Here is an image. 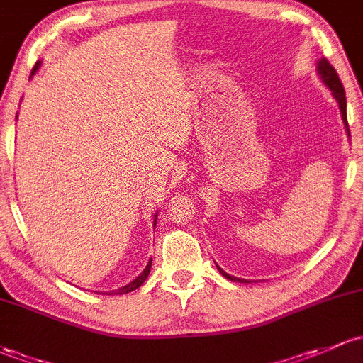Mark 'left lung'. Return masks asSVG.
<instances>
[{
  "instance_id": "8db88e82",
  "label": "left lung",
  "mask_w": 363,
  "mask_h": 363,
  "mask_svg": "<svg viewBox=\"0 0 363 363\" xmlns=\"http://www.w3.org/2000/svg\"><path fill=\"white\" fill-rule=\"evenodd\" d=\"M318 72H320V76H322L323 83L327 84V88H329L330 91H333L334 99L337 100L339 108H341L342 121H345L346 130H348V119H346V96H345V88H342V83H341V79H339V76H337L336 69H334L333 65H330L329 62L325 60V58H322V60L318 62ZM348 133H350V130H348ZM216 267H218V264H216ZM218 270H220V274H221V275L227 277L228 280H233V282H245V280H242V279H237V277L228 275L227 272L221 270L220 267H218Z\"/></svg>"
}]
</instances>
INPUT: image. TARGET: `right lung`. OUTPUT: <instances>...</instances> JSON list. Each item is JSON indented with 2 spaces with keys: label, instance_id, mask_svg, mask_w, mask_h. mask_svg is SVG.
<instances>
[{
  "label": "right lung",
  "instance_id": "obj_1",
  "mask_svg": "<svg viewBox=\"0 0 363 363\" xmlns=\"http://www.w3.org/2000/svg\"><path fill=\"white\" fill-rule=\"evenodd\" d=\"M38 67H40V64H36V67L33 69V74L38 71ZM155 221H157V220H154V225H155ZM150 267H152V259L149 261V264H147V267H145V270H143L142 274H140L138 277H136V279L133 280V282H130V284H128V286L121 287V289H118V291H112L111 294H126V292H131V291L138 289V287L142 286L143 282H145L147 277H149V274H150Z\"/></svg>",
  "mask_w": 363,
  "mask_h": 363
}]
</instances>
